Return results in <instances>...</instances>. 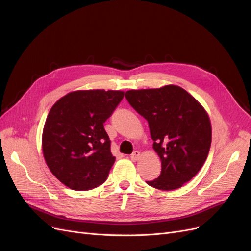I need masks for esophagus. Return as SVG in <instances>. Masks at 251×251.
Wrapping results in <instances>:
<instances>
[{
  "label": "esophagus",
  "instance_id": "esophagus-1",
  "mask_svg": "<svg viewBox=\"0 0 251 251\" xmlns=\"http://www.w3.org/2000/svg\"><path fill=\"white\" fill-rule=\"evenodd\" d=\"M140 157H141V152H140L139 151H133V152L131 153V156H130L132 161H138V160L140 159Z\"/></svg>",
  "mask_w": 251,
  "mask_h": 251
}]
</instances>
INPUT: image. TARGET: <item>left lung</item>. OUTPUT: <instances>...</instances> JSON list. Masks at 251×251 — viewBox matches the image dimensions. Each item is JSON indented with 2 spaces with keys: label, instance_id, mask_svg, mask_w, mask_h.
<instances>
[{
  "label": "left lung",
  "instance_id": "8db88e82",
  "mask_svg": "<svg viewBox=\"0 0 251 251\" xmlns=\"http://www.w3.org/2000/svg\"><path fill=\"white\" fill-rule=\"evenodd\" d=\"M125 96L149 122L152 149L161 160V174L147 184L161 191L181 188L207 160L212 139L208 112L194 96L175 85L129 90Z\"/></svg>",
  "mask_w": 251,
  "mask_h": 251
}]
</instances>
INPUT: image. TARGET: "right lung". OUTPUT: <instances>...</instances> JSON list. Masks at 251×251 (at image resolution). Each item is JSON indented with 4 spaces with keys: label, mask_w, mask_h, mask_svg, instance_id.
Wrapping results in <instances>:
<instances>
[{
    "label": "right lung",
    "mask_w": 251,
    "mask_h": 251,
    "mask_svg": "<svg viewBox=\"0 0 251 251\" xmlns=\"http://www.w3.org/2000/svg\"><path fill=\"white\" fill-rule=\"evenodd\" d=\"M123 98L120 90H77L50 108L42 152L52 174L68 188L87 191L106 181L115 158L104 123Z\"/></svg>",
    "instance_id": "right-lung-1"
}]
</instances>
